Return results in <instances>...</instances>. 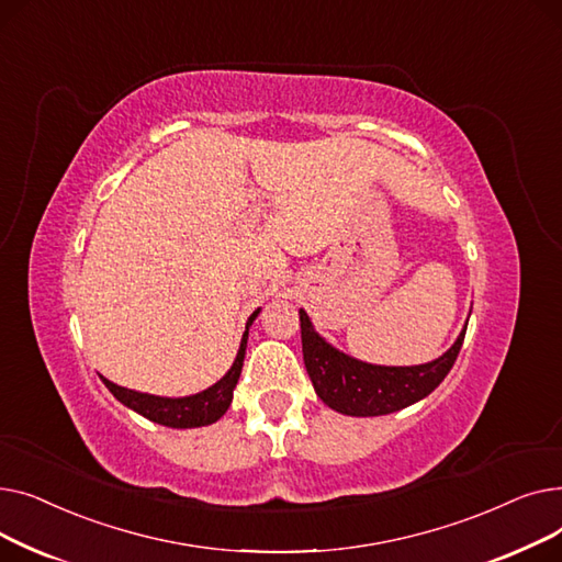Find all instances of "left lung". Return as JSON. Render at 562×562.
<instances>
[{"mask_svg": "<svg viewBox=\"0 0 562 562\" xmlns=\"http://www.w3.org/2000/svg\"><path fill=\"white\" fill-rule=\"evenodd\" d=\"M301 314L303 360L316 396L348 417L392 415L426 398L451 371L464 341L467 323L453 346L432 362L415 367L369 364L323 339L305 310Z\"/></svg>", "mask_w": 562, "mask_h": 562, "instance_id": "1", "label": "left lung"}]
</instances>
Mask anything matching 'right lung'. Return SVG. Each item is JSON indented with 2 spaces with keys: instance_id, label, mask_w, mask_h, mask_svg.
I'll return each mask as SVG.
<instances>
[{
  "instance_id": "obj_1",
  "label": "right lung",
  "mask_w": 562,
  "mask_h": 562,
  "mask_svg": "<svg viewBox=\"0 0 562 562\" xmlns=\"http://www.w3.org/2000/svg\"><path fill=\"white\" fill-rule=\"evenodd\" d=\"M261 307H257L250 318L246 321V333L241 337L239 350H236V358L229 367V371L214 382L212 387H206L198 394L191 396H155V394H143L136 390H127L115 385V382L102 378V382L106 385V390L121 401L125 407L138 412L140 417L150 419L155 424L168 426V428H200V426H210L216 424L232 403L234 396V387L239 382L241 369H244V358H246V346H248V330L255 323V318L259 316Z\"/></svg>"
}]
</instances>
